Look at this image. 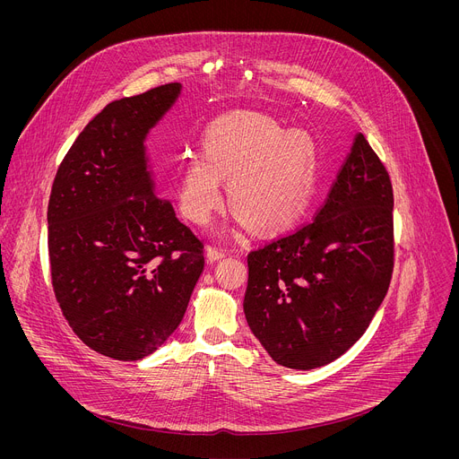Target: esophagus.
I'll list each match as a JSON object with an SVG mask.
<instances>
[{
	"instance_id": "1",
	"label": "esophagus",
	"mask_w": 459,
	"mask_h": 459,
	"mask_svg": "<svg viewBox=\"0 0 459 459\" xmlns=\"http://www.w3.org/2000/svg\"><path fill=\"white\" fill-rule=\"evenodd\" d=\"M227 254H229V250H225V248H220V247H214V245L207 247V259L211 261V264L223 259Z\"/></svg>"
}]
</instances>
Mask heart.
<instances>
[{"instance_id": "1", "label": "heart", "mask_w": 459, "mask_h": 459, "mask_svg": "<svg viewBox=\"0 0 459 459\" xmlns=\"http://www.w3.org/2000/svg\"><path fill=\"white\" fill-rule=\"evenodd\" d=\"M317 152L301 128L283 130L255 112H230L209 125L204 156L181 163L179 207L194 223H207L223 204L255 234L289 229L305 211L316 181Z\"/></svg>"}]
</instances>
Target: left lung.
I'll list each match as a JSON object with an SVG mask.
<instances>
[{
    "label": "left lung",
    "instance_id": "left-lung-1",
    "mask_svg": "<svg viewBox=\"0 0 459 459\" xmlns=\"http://www.w3.org/2000/svg\"><path fill=\"white\" fill-rule=\"evenodd\" d=\"M392 209L388 172L358 134L314 221L247 255L245 317L278 365L323 367L363 336L394 267Z\"/></svg>",
    "mask_w": 459,
    "mask_h": 459
}]
</instances>
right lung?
<instances>
[{
    "mask_svg": "<svg viewBox=\"0 0 459 459\" xmlns=\"http://www.w3.org/2000/svg\"><path fill=\"white\" fill-rule=\"evenodd\" d=\"M181 83L108 103L63 158L48 200L59 308L92 351L136 361L178 329L200 280L204 243L160 195L145 140Z\"/></svg>",
    "mask_w": 459,
    "mask_h": 459,
    "instance_id": "obj_1",
    "label": "right lung"
}]
</instances>
